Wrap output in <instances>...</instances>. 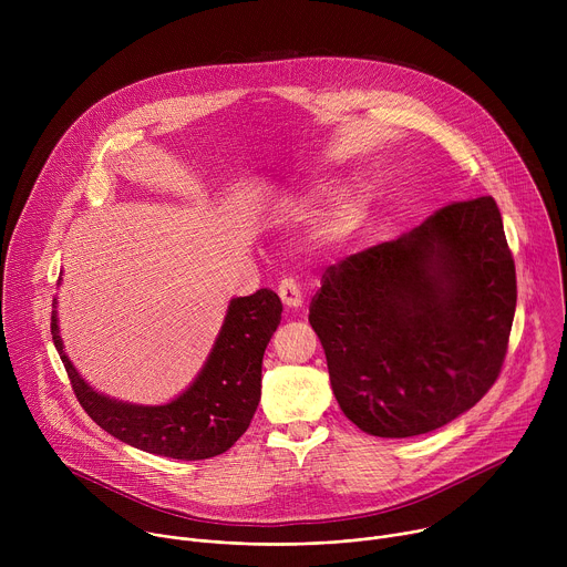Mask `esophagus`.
I'll list each match as a JSON object with an SVG mask.
<instances>
[{"label": "esophagus", "mask_w": 567, "mask_h": 567, "mask_svg": "<svg viewBox=\"0 0 567 567\" xmlns=\"http://www.w3.org/2000/svg\"><path fill=\"white\" fill-rule=\"evenodd\" d=\"M278 296L287 307H300L302 305V291H300V285L293 278H282L280 280Z\"/></svg>", "instance_id": "1"}]
</instances>
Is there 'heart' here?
Masks as SVG:
<instances>
[{"label":"heart","mask_w":567,"mask_h":567,"mask_svg":"<svg viewBox=\"0 0 567 567\" xmlns=\"http://www.w3.org/2000/svg\"><path fill=\"white\" fill-rule=\"evenodd\" d=\"M328 188H316L313 197H326ZM368 215V199L361 193H343L339 195L328 215L326 221H322V230L330 237H348L354 233Z\"/></svg>","instance_id":"obj_1"}]
</instances>
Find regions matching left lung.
Wrapping results in <instances>:
<instances>
[{
	"instance_id": "obj_1",
	"label": "left lung",
	"mask_w": 567,
	"mask_h": 567,
	"mask_svg": "<svg viewBox=\"0 0 567 567\" xmlns=\"http://www.w3.org/2000/svg\"><path fill=\"white\" fill-rule=\"evenodd\" d=\"M309 322L346 417L377 437L435 431L496 383L516 267L494 197L453 202L322 274Z\"/></svg>"
}]
</instances>
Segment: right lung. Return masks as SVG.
Instances as JSON below:
<instances>
[{
    "mask_svg": "<svg viewBox=\"0 0 567 567\" xmlns=\"http://www.w3.org/2000/svg\"><path fill=\"white\" fill-rule=\"evenodd\" d=\"M55 313L53 309L51 334L73 394L103 431L161 457L206 460L228 451L256 415L262 392V357L280 326L282 302L271 289L233 298L204 370L166 406H134L90 388L62 350Z\"/></svg>",
    "mask_w": 567,
    "mask_h": 567,
    "instance_id": "add662e5",
    "label": "right lung"
}]
</instances>
